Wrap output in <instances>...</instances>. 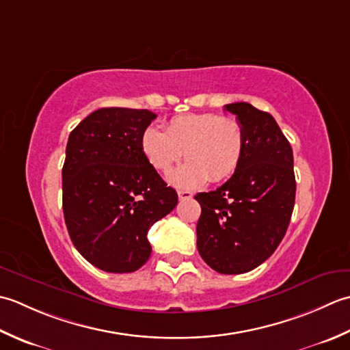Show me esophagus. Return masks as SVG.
Returning a JSON list of instances; mask_svg holds the SVG:
<instances>
[{
  "instance_id": "obj_1",
  "label": "esophagus",
  "mask_w": 350,
  "mask_h": 350,
  "mask_svg": "<svg viewBox=\"0 0 350 350\" xmlns=\"http://www.w3.org/2000/svg\"><path fill=\"white\" fill-rule=\"evenodd\" d=\"M193 196V193L189 190H178V198H180V201H185V199H190Z\"/></svg>"
}]
</instances>
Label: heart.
<instances>
[{
    "label": "heart",
    "mask_w": 350,
    "mask_h": 350,
    "mask_svg": "<svg viewBox=\"0 0 350 350\" xmlns=\"http://www.w3.org/2000/svg\"><path fill=\"white\" fill-rule=\"evenodd\" d=\"M142 152L159 174L187 159L170 175L178 187L191 189L208 180L222 181L239 167L245 149L243 128L232 118L213 113H189L172 118L166 133L149 126L142 134Z\"/></svg>",
    "instance_id": "heart-1"
}]
</instances>
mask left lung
Wrapping results in <instances>:
<instances>
[{
  "label": "left lung",
  "instance_id": "8db88e82",
  "mask_svg": "<svg viewBox=\"0 0 350 350\" xmlns=\"http://www.w3.org/2000/svg\"><path fill=\"white\" fill-rule=\"evenodd\" d=\"M243 128L245 149L232 176L198 193V251L213 270L246 273L275 252L295 206L293 149L276 120L247 103L226 104Z\"/></svg>",
  "mask_w": 350,
  "mask_h": 350
}]
</instances>
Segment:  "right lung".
I'll list each match as a JSON object with an SVG mask.
<instances>
[{
  "instance_id": "add662e5",
  "label": "right lung",
  "mask_w": 350,
  "mask_h": 350,
  "mask_svg": "<svg viewBox=\"0 0 350 350\" xmlns=\"http://www.w3.org/2000/svg\"><path fill=\"white\" fill-rule=\"evenodd\" d=\"M149 110L109 107L69 134L62 170L63 215L74 246L109 273L135 272L152 247L148 231L172 211L178 195L142 152Z\"/></svg>"
}]
</instances>
